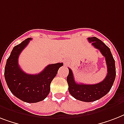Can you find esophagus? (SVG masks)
Instances as JSON below:
<instances>
[{"label": "esophagus", "instance_id": "obj_1", "mask_svg": "<svg viewBox=\"0 0 124 124\" xmlns=\"http://www.w3.org/2000/svg\"><path fill=\"white\" fill-rule=\"evenodd\" d=\"M68 64V62H67V61H65V62H64V65H65V66H67Z\"/></svg>", "mask_w": 124, "mask_h": 124}]
</instances>
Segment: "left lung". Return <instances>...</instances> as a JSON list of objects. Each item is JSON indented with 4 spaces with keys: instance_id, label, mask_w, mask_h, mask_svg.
Returning <instances> with one entry per match:
<instances>
[{
    "instance_id": "8db88e82",
    "label": "left lung",
    "mask_w": 124,
    "mask_h": 124,
    "mask_svg": "<svg viewBox=\"0 0 124 124\" xmlns=\"http://www.w3.org/2000/svg\"><path fill=\"white\" fill-rule=\"evenodd\" d=\"M89 42L100 50L106 58L108 73L105 79L96 84H78L74 80L72 70L69 69V74L67 77L68 90L71 96L77 100L83 102H94L105 96L111 89L116 77L115 62L110 49L98 38L93 37L87 39Z\"/></svg>"
}]
</instances>
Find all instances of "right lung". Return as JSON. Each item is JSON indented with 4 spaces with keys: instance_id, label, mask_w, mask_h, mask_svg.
Returning a JSON list of instances; mask_svg holds the SVG:
<instances>
[{
    "instance_id": "obj_1",
    "label": "right lung",
    "mask_w": 124,
    "mask_h": 124,
    "mask_svg": "<svg viewBox=\"0 0 124 124\" xmlns=\"http://www.w3.org/2000/svg\"><path fill=\"white\" fill-rule=\"evenodd\" d=\"M31 40L28 38L13 47L6 61L4 77L9 90L16 97L25 102L36 103L47 96L51 82L63 63L49 64L39 74L26 73L18 65V59Z\"/></svg>"
}]
</instances>
